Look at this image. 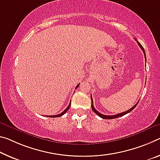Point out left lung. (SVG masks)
<instances>
[{"mask_svg":"<svg viewBox=\"0 0 160 160\" xmlns=\"http://www.w3.org/2000/svg\"><path fill=\"white\" fill-rule=\"evenodd\" d=\"M137 42H138V44L139 45V46L140 47V48L142 50V51H143V52H144V58H145V59H146V55H145V51H144V48H143V47L142 46V45L139 43V42L138 41V40H137ZM91 102H92V103H91V108H92V110H93V112H95V113H96L97 114V115H98V116H100V118H102V119H105V120H110V119H115V118H119V117H122V116H123V115H126V114H128V113H129V112H130L132 110H133L135 108V107L137 106V105H138V102H137L135 105L133 106L132 108H130V110H127L126 112H121V113H119V114H117V115H102V113H100L98 112V111H97L95 110V108H94V105H93V101H92V96H91Z\"/></svg>","mask_w":160,"mask_h":160,"instance_id":"obj_1","label":"left lung"}]
</instances>
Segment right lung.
Masks as SVG:
<instances>
[{
    "mask_svg": "<svg viewBox=\"0 0 160 160\" xmlns=\"http://www.w3.org/2000/svg\"><path fill=\"white\" fill-rule=\"evenodd\" d=\"M79 85L80 84H78L77 86H76V88H78V86H79ZM70 105H71V101H70V104H69V105L68 106V108L65 109V110L63 111L62 112H61L60 114H58V115H50V116H48V117H50V118H58V117H61L62 115H64V114L67 112V111L69 110V108H70Z\"/></svg>",
    "mask_w": 160,
    "mask_h": 160,
    "instance_id": "add662e5",
    "label": "right lung"
}]
</instances>
